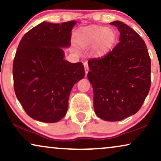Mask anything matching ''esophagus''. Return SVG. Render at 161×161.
Returning a JSON list of instances; mask_svg holds the SVG:
<instances>
[{"label": "esophagus", "instance_id": "esophagus-1", "mask_svg": "<svg viewBox=\"0 0 161 161\" xmlns=\"http://www.w3.org/2000/svg\"><path fill=\"white\" fill-rule=\"evenodd\" d=\"M83 65H84V68H85V72H86V74L87 75L88 72L89 71V66H88V64H87V62H85L84 64H83Z\"/></svg>", "mask_w": 161, "mask_h": 161}]
</instances>
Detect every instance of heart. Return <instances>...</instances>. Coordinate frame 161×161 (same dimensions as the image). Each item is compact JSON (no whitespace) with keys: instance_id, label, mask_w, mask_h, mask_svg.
Returning <instances> with one entry per match:
<instances>
[{"instance_id":"heart-1","label":"heart","mask_w":161,"mask_h":161,"mask_svg":"<svg viewBox=\"0 0 161 161\" xmlns=\"http://www.w3.org/2000/svg\"><path fill=\"white\" fill-rule=\"evenodd\" d=\"M116 39V33L112 28L101 26H88L81 28L77 34V42L83 47L95 44L94 54L100 56L113 45Z\"/></svg>"}]
</instances>
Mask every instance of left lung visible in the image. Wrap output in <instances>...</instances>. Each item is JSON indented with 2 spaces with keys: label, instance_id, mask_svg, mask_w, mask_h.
I'll list each match as a JSON object with an SVG mask.
<instances>
[{
  "label": "left lung",
  "instance_id": "8db88e82",
  "mask_svg": "<svg viewBox=\"0 0 161 161\" xmlns=\"http://www.w3.org/2000/svg\"><path fill=\"white\" fill-rule=\"evenodd\" d=\"M120 32L119 42L101 58L88 61L94 109L105 121H121L139 111L151 85V61L144 41L120 21L110 23Z\"/></svg>",
  "mask_w": 161,
  "mask_h": 161
}]
</instances>
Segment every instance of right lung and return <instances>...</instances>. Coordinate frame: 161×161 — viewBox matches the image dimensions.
Returning <instances> with one entry per match:
<instances>
[{"mask_svg":"<svg viewBox=\"0 0 161 161\" xmlns=\"http://www.w3.org/2000/svg\"><path fill=\"white\" fill-rule=\"evenodd\" d=\"M76 23L44 21L19 42L13 62L14 92L26 114L35 120L60 121L67 114L72 87L84 78L82 63L64 58L63 48L71 45Z\"/></svg>","mask_w":161,"mask_h":161,"instance_id":"add662e5","label":"right lung"}]
</instances>
